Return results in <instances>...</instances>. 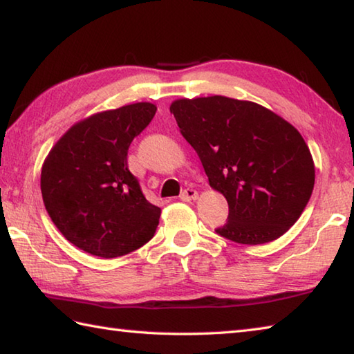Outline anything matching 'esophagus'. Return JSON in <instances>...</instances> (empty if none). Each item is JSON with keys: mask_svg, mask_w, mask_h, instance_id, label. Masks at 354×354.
<instances>
[{"mask_svg": "<svg viewBox=\"0 0 354 354\" xmlns=\"http://www.w3.org/2000/svg\"><path fill=\"white\" fill-rule=\"evenodd\" d=\"M180 199L185 202H189V201H196L197 199V191L193 188H187L183 189V193L180 196Z\"/></svg>", "mask_w": 354, "mask_h": 354, "instance_id": "esophagus-1", "label": "esophagus"}]
</instances>
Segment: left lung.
I'll return each mask as SVG.
<instances>
[{"label":"left lung","mask_w":354,"mask_h":354,"mask_svg":"<svg viewBox=\"0 0 354 354\" xmlns=\"http://www.w3.org/2000/svg\"><path fill=\"white\" fill-rule=\"evenodd\" d=\"M169 110L209 187L228 202V221L216 233L257 245L295 224L313 194L315 169L292 124L263 105L225 96L177 99Z\"/></svg>","instance_id":"left-lung-1"}]
</instances>
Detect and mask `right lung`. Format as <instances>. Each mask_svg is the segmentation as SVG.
I'll return each instance as SVG.
<instances>
[{
	"mask_svg": "<svg viewBox=\"0 0 354 354\" xmlns=\"http://www.w3.org/2000/svg\"><path fill=\"white\" fill-rule=\"evenodd\" d=\"M157 111L136 102L80 121L55 142L41 167L45 208L80 250L116 258L152 239L161 209L127 167V151Z\"/></svg>",
	"mask_w": 354,
	"mask_h": 354,
	"instance_id": "right-lung-1",
	"label": "right lung"
}]
</instances>
